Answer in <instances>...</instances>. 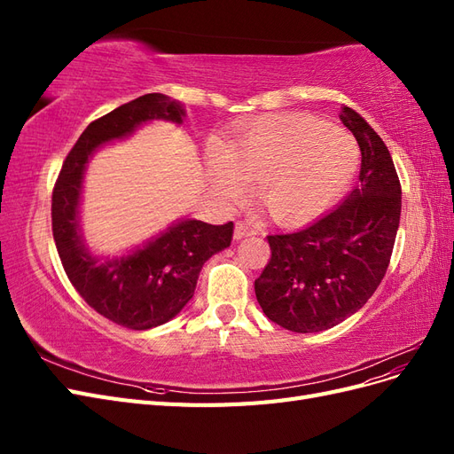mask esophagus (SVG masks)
<instances>
[{"label": "esophagus", "instance_id": "34e87169", "mask_svg": "<svg viewBox=\"0 0 454 454\" xmlns=\"http://www.w3.org/2000/svg\"><path fill=\"white\" fill-rule=\"evenodd\" d=\"M252 235H255V231H254V227H252L250 223L239 222V223L235 225V239H237V240L246 239V237H252Z\"/></svg>", "mask_w": 454, "mask_h": 454}]
</instances>
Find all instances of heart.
I'll use <instances>...</instances> for the list:
<instances>
[{
	"mask_svg": "<svg viewBox=\"0 0 454 454\" xmlns=\"http://www.w3.org/2000/svg\"><path fill=\"white\" fill-rule=\"evenodd\" d=\"M360 151L352 136L324 121L269 115L242 129L225 149L214 147L208 174L215 195L239 204L255 182V202L272 222L303 223L348 187Z\"/></svg>",
	"mask_w": 454,
	"mask_h": 454,
	"instance_id": "obj_1",
	"label": "heart"
}]
</instances>
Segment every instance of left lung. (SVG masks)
Returning <instances> with one entry per match:
<instances>
[{
  "mask_svg": "<svg viewBox=\"0 0 454 454\" xmlns=\"http://www.w3.org/2000/svg\"><path fill=\"white\" fill-rule=\"evenodd\" d=\"M339 117L362 151L358 185L309 227L269 235L272 255L255 280L267 318L295 333L324 332L367 303L400 227L402 187L388 147L354 109L342 106Z\"/></svg>",
  "mask_w": 454,
  "mask_h": 454,
  "instance_id": "left-lung-1",
  "label": "left lung"
}]
</instances>
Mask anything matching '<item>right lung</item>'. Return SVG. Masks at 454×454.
<instances>
[{"instance_id": "obj_1", "label": "right lung", "mask_w": 454, "mask_h": 454, "mask_svg": "<svg viewBox=\"0 0 454 454\" xmlns=\"http://www.w3.org/2000/svg\"><path fill=\"white\" fill-rule=\"evenodd\" d=\"M184 117V104L160 92L119 106L79 136L52 191V237L67 278L96 312L129 329L157 327L180 314L195 294L202 265L231 246L232 222L210 225L180 217L125 254L96 255L81 231L85 172L98 147L127 140L153 121L180 127Z\"/></svg>"}]
</instances>
